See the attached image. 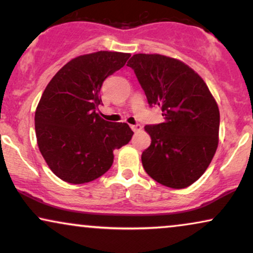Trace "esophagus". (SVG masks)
Here are the masks:
<instances>
[{"label": "esophagus", "instance_id": "34e87169", "mask_svg": "<svg viewBox=\"0 0 253 253\" xmlns=\"http://www.w3.org/2000/svg\"><path fill=\"white\" fill-rule=\"evenodd\" d=\"M130 128H132L133 132H139V130H141L142 126L140 124H136V125H132V126H130Z\"/></svg>", "mask_w": 253, "mask_h": 253}]
</instances>
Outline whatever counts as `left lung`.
<instances>
[{"label":"left lung","instance_id":"obj_1","mask_svg":"<svg viewBox=\"0 0 253 253\" xmlns=\"http://www.w3.org/2000/svg\"><path fill=\"white\" fill-rule=\"evenodd\" d=\"M132 68L149 106H160L165 121L147 125L150 146L141 155L153 180L182 189L203 175L218 146L219 111L202 78L181 60L134 55Z\"/></svg>","mask_w":253,"mask_h":253}]
</instances>
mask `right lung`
<instances>
[{"instance_id": "1", "label": "right lung", "mask_w": 253, "mask_h": 253, "mask_svg": "<svg viewBox=\"0 0 253 253\" xmlns=\"http://www.w3.org/2000/svg\"><path fill=\"white\" fill-rule=\"evenodd\" d=\"M129 53L98 51L70 60L44 89L35 113L42 155L53 174L72 184L91 182L113 164V150L127 145L133 130L97 113L101 86Z\"/></svg>"}]
</instances>
